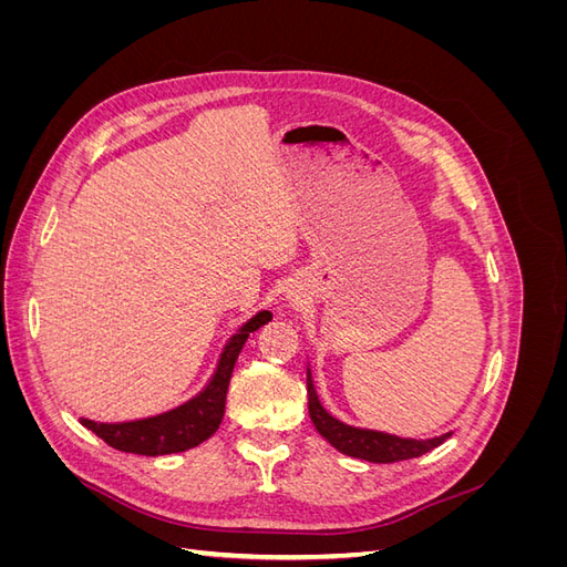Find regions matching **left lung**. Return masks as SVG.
<instances>
[{
    "label": "left lung",
    "instance_id": "1",
    "mask_svg": "<svg viewBox=\"0 0 567 567\" xmlns=\"http://www.w3.org/2000/svg\"><path fill=\"white\" fill-rule=\"evenodd\" d=\"M307 394H310V419L319 431V435L329 440L338 452L354 456V458H364L371 463L409 461V458H416V456L433 452L444 440L450 437V435H442V437H433V440H402V437L385 435V433L359 431V427L340 423L323 411L310 373H307Z\"/></svg>",
    "mask_w": 567,
    "mask_h": 567
}]
</instances>
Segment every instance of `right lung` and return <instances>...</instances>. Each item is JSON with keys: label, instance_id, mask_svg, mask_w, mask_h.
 <instances>
[{"label": "right lung", "instance_id": "right-lung-1", "mask_svg": "<svg viewBox=\"0 0 567 567\" xmlns=\"http://www.w3.org/2000/svg\"><path fill=\"white\" fill-rule=\"evenodd\" d=\"M267 321H271V315L260 312L229 340V346L225 348V352H221L215 379L196 400L186 402L175 411H167V414L144 419V421L94 423V421L82 419V425L90 427L96 437L104 440L109 447L117 452L163 456V454H177V452L196 447V444L208 440L219 427L221 416H225L227 388L231 381L236 359L241 354L248 336L260 329V326H265Z\"/></svg>", "mask_w": 567, "mask_h": 567}]
</instances>
